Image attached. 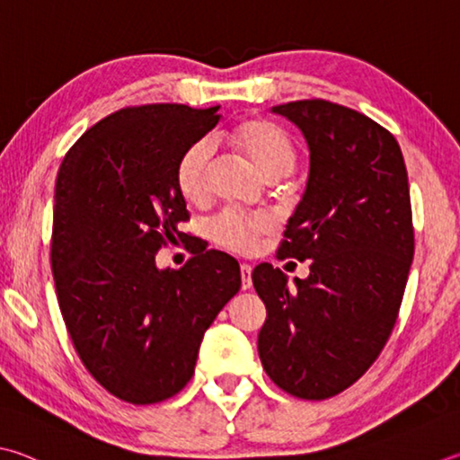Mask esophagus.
I'll use <instances>...</instances> for the list:
<instances>
[{
	"label": "esophagus",
	"instance_id": "1",
	"mask_svg": "<svg viewBox=\"0 0 460 460\" xmlns=\"http://www.w3.org/2000/svg\"><path fill=\"white\" fill-rule=\"evenodd\" d=\"M252 265H241V288L249 289L252 288Z\"/></svg>",
	"mask_w": 460,
	"mask_h": 460
}]
</instances>
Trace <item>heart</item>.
I'll use <instances>...</instances> for the list:
<instances>
[{
	"label": "heart",
	"instance_id": "obj_1",
	"mask_svg": "<svg viewBox=\"0 0 460 460\" xmlns=\"http://www.w3.org/2000/svg\"><path fill=\"white\" fill-rule=\"evenodd\" d=\"M227 138L267 181H278L294 171L297 161L294 140L271 120L249 116L227 132ZM208 164H211V145L207 140L190 145L179 158L177 189L189 205H203L207 201ZM271 229L273 225L267 217L223 211L208 225V237L227 252L247 255L253 253L259 237L267 235Z\"/></svg>",
	"mask_w": 460,
	"mask_h": 460
}]
</instances>
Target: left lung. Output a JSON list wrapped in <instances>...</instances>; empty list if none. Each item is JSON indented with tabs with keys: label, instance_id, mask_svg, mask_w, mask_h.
Returning <instances> with one entry per match:
<instances>
[{
	"label": "left lung",
	"instance_id": "1",
	"mask_svg": "<svg viewBox=\"0 0 460 460\" xmlns=\"http://www.w3.org/2000/svg\"><path fill=\"white\" fill-rule=\"evenodd\" d=\"M310 146V179L278 249L310 261L296 289L261 263L263 370L288 394L336 396L362 378L394 328L414 255L411 190L396 138L368 116L312 98L273 106Z\"/></svg>",
	"mask_w": 460,
	"mask_h": 460
}]
</instances>
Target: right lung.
<instances>
[{
  "label": "right lung",
  "mask_w": 460,
  "mask_h": 460,
  "mask_svg": "<svg viewBox=\"0 0 460 460\" xmlns=\"http://www.w3.org/2000/svg\"><path fill=\"white\" fill-rule=\"evenodd\" d=\"M219 106H127L88 128L56 179L49 261L82 364L130 404L171 398L193 378L208 325L241 288L239 263L208 249L181 270L156 253L185 241L182 153L217 127Z\"/></svg>",
  "instance_id": "right-lung-1"
}]
</instances>
